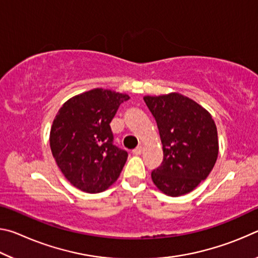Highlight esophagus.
Listing matches in <instances>:
<instances>
[{
  "mask_svg": "<svg viewBox=\"0 0 258 258\" xmlns=\"http://www.w3.org/2000/svg\"><path fill=\"white\" fill-rule=\"evenodd\" d=\"M142 151H143V148H142V147H138L137 149H134V150H133V155H135V156H139V155H141V154H142Z\"/></svg>",
  "mask_w": 258,
  "mask_h": 258,
  "instance_id": "34e87169",
  "label": "esophagus"
}]
</instances>
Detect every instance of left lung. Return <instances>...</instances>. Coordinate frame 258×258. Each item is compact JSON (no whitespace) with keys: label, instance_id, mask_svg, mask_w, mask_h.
<instances>
[{"label":"left lung","instance_id":"left-lung-1","mask_svg":"<svg viewBox=\"0 0 258 258\" xmlns=\"http://www.w3.org/2000/svg\"><path fill=\"white\" fill-rule=\"evenodd\" d=\"M163 145L164 159L151 173L163 194L178 197L189 194L212 172L218 155L217 128L212 115L180 93L146 95Z\"/></svg>","mask_w":258,"mask_h":258}]
</instances>
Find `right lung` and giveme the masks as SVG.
<instances>
[{
  "label": "right lung",
  "instance_id": "add662e5",
  "mask_svg": "<svg viewBox=\"0 0 258 258\" xmlns=\"http://www.w3.org/2000/svg\"><path fill=\"white\" fill-rule=\"evenodd\" d=\"M130 97L93 89L67 100L52 123L50 147L74 186L87 194L107 190L118 178L127 152L113 146L110 121Z\"/></svg>",
  "mask_w": 258,
  "mask_h": 258
}]
</instances>
